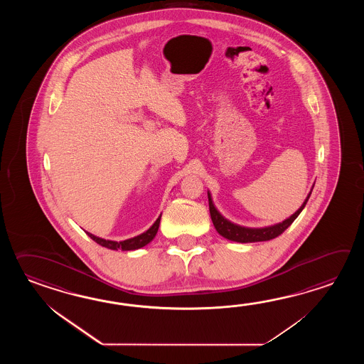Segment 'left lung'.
<instances>
[{
    "mask_svg": "<svg viewBox=\"0 0 364 364\" xmlns=\"http://www.w3.org/2000/svg\"><path fill=\"white\" fill-rule=\"evenodd\" d=\"M312 188H314V186H312ZM312 188H311V191L307 195V198L303 201L301 208L298 209L291 216L287 217V220H284L282 223L271 225V226L246 228V226L234 224L232 221H229L228 218H225L217 210L216 207H215V203L212 200V195L208 191L209 213H210V218H212V223H213L215 228H216L217 232L220 235H223L226 240H232V242H240V243H252V242L271 240L281 235L290 225L294 223L295 218L299 216V213L306 207L309 196H311V193H312Z\"/></svg>",
    "mask_w": 364,
    "mask_h": 364,
    "instance_id": "1",
    "label": "left lung"
}]
</instances>
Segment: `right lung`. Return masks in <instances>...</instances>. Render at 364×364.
Listing matches in <instances>:
<instances>
[{
  "instance_id": "add662e5",
  "label": "right lung",
  "mask_w": 364,
  "mask_h": 364,
  "mask_svg": "<svg viewBox=\"0 0 364 364\" xmlns=\"http://www.w3.org/2000/svg\"><path fill=\"white\" fill-rule=\"evenodd\" d=\"M160 220H161V215L157 217V220L155 221V224L152 225L148 230L144 232H141L139 235L134 237V238H129V240H121V242H117V240H104L100 237H96L91 232H87L88 237H91V240H95L96 243H99L102 247L109 248V250H122V251H132V250H138V248L144 247L147 246L149 242H152L154 238L157 234L159 230V226H160Z\"/></svg>"
}]
</instances>
